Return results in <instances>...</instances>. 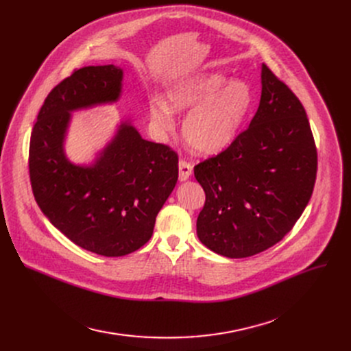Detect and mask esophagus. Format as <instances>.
<instances>
[{"instance_id":"esophagus-1","label":"esophagus","mask_w":351,"mask_h":351,"mask_svg":"<svg viewBox=\"0 0 351 351\" xmlns=\"http://www.w3.org/2000/svg\"><path fill=\"white\" fill-rule=\"evenodd\" d=\"M193 172V166L188 160L179 162V180H188Z\"/></svg>"}]
</instances>
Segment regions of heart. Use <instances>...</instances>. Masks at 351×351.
<instances>
[{
	"instance_id": "1",
	"label": "heart",
	"mask_w": 351,
	"mask_h": 351,
	"mask_svg": "<svg viewBox=\"0 0 351 351\" xmlns=\"http://www.w3.org/2000/svg\"><path fill=\"white\" fill-rule=\"evenodd\" d=\"M219 73H200L172 85L166 92L169 106L160 98L149 104L152 123L162 132L175 126L173 112H191L183 121V139L200 155H213L232 143L247 117L253 95L243 81H230Z\"/></svg>"
}]
</instances>
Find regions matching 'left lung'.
Listing matches in <instances>:
<instances>
[{
  "mask_svg": "<svg viewBox=\"0 0 351 351\" xmlns=\"http://www.w3.org/2000/svg\"><path fill=\"white\" fill-rule=\"evenodd\" d=\"M317 149L306 110L263 64L250 125L225 151L195 166L205 191L199 241L230 259L261 253L293 229L315 188Z\"/></svg>",
  "mask_w": 351,
  "mask_h": 351,
  "instance_id": "left-lung-1",
  "label": "left lung"
}]
</instances>
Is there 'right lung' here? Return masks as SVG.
Returning a JSON list of instances; mask_svg holds the SVG:
<instances>
[{
    "instance_id": "add662e5",
    "label": "right lung",
    "mask_w": 351,
    "mask_h": 351,
    "mask_svg": "<svg viewBox=\"0 0 351 351\" xmlns=\"http://www.w3.org/2000/svg\"><path fill=\"white\" fill-rule=\"evenodd\" d=\"M122 69L84 66L44 101L29 142L32 193L49 222L77 246L106 257L125 256L149 241L155 220L178 180V154L142 139L129 123L90 166L64 152L72 110L118 101Z\"/></svg>"
}]
</instances>
